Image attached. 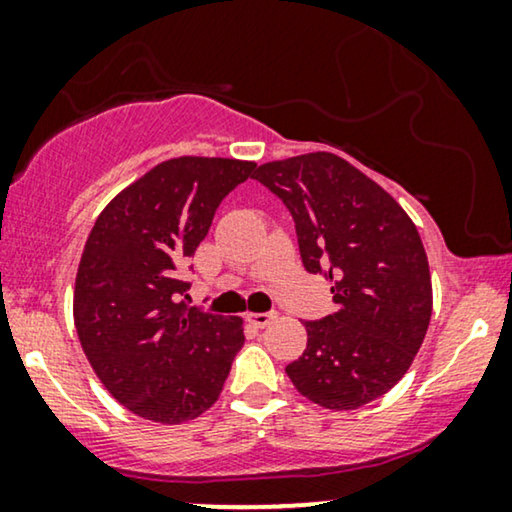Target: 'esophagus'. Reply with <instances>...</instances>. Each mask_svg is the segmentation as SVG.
<instances>
[{"instance_id":"1","label":"esophagus","mask_w":512,"mask_h":512,"mask_svg":"<svg viewBox=\"0 0 512 512\" xmlns=\"http://www.w3.org/2000/svg\"><path fill=\"white\" fill-rule=\"evenodd\" d=\"M247 319L256 328H265V326H270L272 321L277 319V312H251V314H247Z\"/></svg>"}]
</instances>
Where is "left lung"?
<instances>
[{
    "label": "left lung",
    "instance_id": "8db88e82",
    "mask_svg": "<svg viewBox=\"0 0 512 512\" xmlns=\"http://www.w3.org/2000/svg\"><path fill=\"white\" fill-rule=\"evenodd\" d=\"M254 179L289 209L305 270L331 279L335 303L305 321L307 347L286 375L321 408L375 401L408 373L429 328L431 275L415 223L335 153L265 163Z\"/></svg>",
    "mask_w": 512,
    "mask_h": 512
}]
</instances>
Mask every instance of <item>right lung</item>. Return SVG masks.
I'll list each match as a JSON object with an SVG mask.
<instances>
[{"instance_id":"obj_1","label":"right lung","mask_w":512,"mask_h":512,"mask_svg":"<svg viewBox=\"0 0 512 512\" xmlns=\"http://www.w3.org/2000/svg\"><path fill=\"white\" fill-rule=\"evenodd\" d=\"M256 163L181 156L118 193L97 216L74 289L90 366L135 415L181 424L212 408L244 345L237 317L188 307L186 268L223 198Z\"/></svg>"}]
</instances>
